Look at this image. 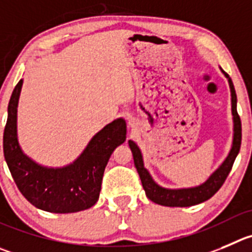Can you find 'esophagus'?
<instances>
[{"label":"esophagus","instance_id":"obj_1","mask_svg":"<svg viewBox=\"0 0 252 252\" xmlns=\"http://www.w3.org/2000/svg\"><path fill=\"white\" fill-rule=\"evenodd\" d=\"M129 126H135V121H134L133 118L129 119Z\"/></svg>","mask_w":252,"mask_h":252}]
</instances>
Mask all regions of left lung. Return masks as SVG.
<instances>
[{"mask_svg":"<svg viewBox=\"0 0 252 252\" xmlns=\"http://www.w3.org/2000/svg\"><path fill=\"white\" fill-rule=\"evenodd\" d=\"M221 69V68H220ZM222 74L227 78L230 87V93H231V113H232V122H234V134H232V144L229 154L225 158L219 168L209 176L208 179L200 185L191 188H182V189H169V188H163L154 182L149 171L144 168V160L137 143L133 140H129V147H130L131 153H133L134 165L137 168L138 174L142 180V185L144 188L145 195L148 199L155 204L163 206H180V208H187V206L196 205V204L204 203L209 200L216 191H218L224 182L226 180L230 170L232 168L235 159L240 152V145H241V121L237 114L236 110V93H235L234 84H232L231 78L227 73L221 69Z\"/></svg>","mask_w":252,"mask_h":252,"instance_id":"left-lung-1","label":"left lung"}]
</instances>
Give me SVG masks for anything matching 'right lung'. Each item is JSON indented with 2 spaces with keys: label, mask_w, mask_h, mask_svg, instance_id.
<instances>
[{
  "label": "right lung",
  "mask_w": 252,
  "mask_h": 252,
  "mask_svg": "<svg viewBox=\"0 0 252 252\" xmlns=\"http://www.w3.org/2000/svg\"><path fill=\"white\" fill-rule=\"evenodd\" d=\"M23 79L8 103L3 131V154L16 185L32 205L55 214L77 213L92 208L99 199L103 174L110 155L126 138V124L118 118L93 135L73 163L49 168L22 150L17 137V107Z\"/></svg>",
  "instance_id": "right-lung-1"
}]
</instances>
